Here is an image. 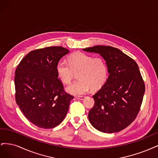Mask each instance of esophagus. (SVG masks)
<instances>
[{
  "instance_id": "esophagus-1",
  "label": "esophagus",
  "mask_w": 158,
  "mask_h": 158,
  "mask_svg": "<svg viewBox=\"0 0 158 158\" xmlns=\"http://www.w3.org/2000/svg\"><path fill=\"white\" fill-rule=\"evenodd\" d=\"M85 96H76V99H80V100H83V99H85Z\"/></svg>"
}]
</instances>
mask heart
<instances>
[{
  "label": "heart",
  "mask_w": 158,
  "mask_h": 158,
  "mask_svg": "<svg viewBox=\"0 0 158 158\" xmlns=\"http://www.w3.org/2000/svg\"><path fill=\"white\" fill-rule=\"evenodd\" d=\"M57 76L64 84H69L74 73L78 74L79 80L66 88L72 95H81L86 94L90 88L96 90L106 82L109 75L107 62L102 56H95L82 52L72 54L69 63L64 60H59L56 66Z\"/></svg>",
  "instance_id": "heart-1"
}]
</instances>
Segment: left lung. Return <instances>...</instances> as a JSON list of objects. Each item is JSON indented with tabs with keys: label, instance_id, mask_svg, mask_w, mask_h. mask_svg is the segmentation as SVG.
I'll return each instance as SVG.
<instances>
[{
	"label": "left lung",
	"instance_id": "1",
	"mask_svg": "<svg viewBox=\"0 0 158 158\" xmlns=\"http://www.w3.org/2000/svg\"><path fill=\"white\" fill-rule=\"evenodd\" d=\"M83 50L102 56L109 73L106 82L93 95L95 104L89 111V121L103 132L121 131L135 120L142 103L145 84L138 66L113 47L97 45Z\"/></svg>",
	"mask_w": 158,
	"mask_h": 158
}]
</instances>
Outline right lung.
<instances>
[{
    "label": "right lung",
    "mask_w": 158,
    "mask_h": 158,
    "mask_svg": "<svg viewBox=\"0 0 158 158\" xmlns=\"http://www.w3.org/2000/svg\"><path fill=\"white\" fill-rule=\"evenodd\" d=\"M69 51L60 46L33 50L15 71L16 102L33 125L52 128L64 120L73 95L66 93L56 66Z\"/></svg>",
    "instance_id": "add662e5"
}]
</instances>
